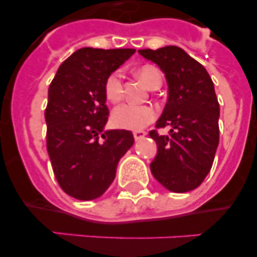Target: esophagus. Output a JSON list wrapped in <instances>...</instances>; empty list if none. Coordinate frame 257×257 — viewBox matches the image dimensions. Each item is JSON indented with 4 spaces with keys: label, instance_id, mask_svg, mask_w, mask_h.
I'll return each mask as SVG.
<instances>
[{
    "label": "esophagus",
    "instance_id": "esophagus-1",
    "mask_svg": "<svg viewBox=\"0 0 257 257\" xmlns=\"http://www.w3.org/2000/svg\"><path fill=\"white\" fill-rule=\"evenodd\" d=\"M145 135H147V133H145V131H134V138H135L136 142L140 139H143Z\"/></svg>",
    "mask_w": 257,
    "mask_h": 257
}]
</instances>
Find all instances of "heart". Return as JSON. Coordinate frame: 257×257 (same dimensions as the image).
I'll use <instances>...</instances> for the list:
<instances>
[{
    "mask_svg": "<svg viewBox=\"0 0 257 257\" xmlns=\"http://www.w3.org/2000/svg\"><path fill=\"white\" fill-rule=\"evenodd\" d=\"M136 74L149 88L162 81L160 69L153 65H143L136 70ZM105 96L109 101L118 103L123 97V82L119 72H113L105 81ZM156 118V109L151 105L122 104L112 113V122L115 127L126 130H140Z\"/></svg>",
    "mask_w": 257,
    "mask_h": 257,
    "instance_id": "obj_1",
    "label": "heart"
}]
</instances>
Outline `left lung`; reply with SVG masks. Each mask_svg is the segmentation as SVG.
<instances>
[{"label": "left lung", "mask_w": 257, "mask_h": 257, "mask_svg": "<svg viewBox=\"0 0 257 257\" xmlns=\"http://www.w3.org/2000/svg\"><path fill=\"white\" fill-rule=\"evenodd\" d=\"M156 63L169 85L167 103L156 127L170 126L169 135L156 130L157 143L151 171L166 189L185 193L196 189L212 167L219 145L220 108L206 68L178 46L139 50Z\"/></svg>", "instance_id": "obj_1"}]
</instances>
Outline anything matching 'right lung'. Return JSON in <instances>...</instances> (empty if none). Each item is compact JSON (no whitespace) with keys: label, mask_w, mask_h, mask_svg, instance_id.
I'll use <instances>...</instances> for the list:
<instances>
[{"label":"right lung","mask_w":257,"mask_h":257,"mask_svg":"<svg viewBox=\"0 0 257 257\" xmlns=\"http://www.w3.org/2000/svg\"><path fill=\"white\" fill-rule=\"evenodd\" d=\"M134 52L83 47L63 61L50 83L47 153L61 189L79 201L108 189L118 162L134 144L131 131L104 130L109 115L105 81Z\"/></svg>","instance_id":"obj_1"}]
</instances>
